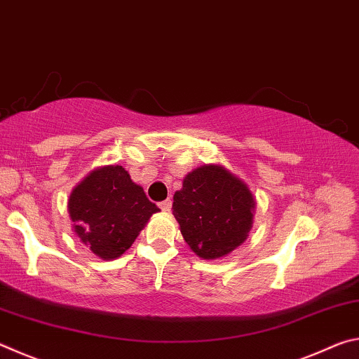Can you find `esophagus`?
Listing matches in <instances>:
<instances>
[{
  "mask_svg": "<svg viewBox=\"0 0 359 359\" xmlns=\"http://www.w3.org/2000/svg\"><path fill=\"white\" fill-rule=\"evenodd\" d=\"M158 205H160V209H161L163 212H169V210H171L172 201H171V199H165V201H161Z\"/></svg>",
  "mask_w": 359,
  "mask_h": 359,
  "instance_id": "1",
  "label": "esophagus"
}]
</instances>
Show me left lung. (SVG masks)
<instances>
[{
    "label": "left lung",
    "mask_w": 359,
    "mask_h": 359,
    "mask_svg": "<svg viewBox=\"0 0 359 359\" xmlns=\"http://www.w3.org/2000/svg\"><path fill=\"white\" fill-rule=\"evenodd\" d=\"M255 198L222 165H203L174 193L172 214L188 247L203 259H218L242 245L253 226Z\"/></svg>",
    "instance_id": "obj_1"
}]
</instances>
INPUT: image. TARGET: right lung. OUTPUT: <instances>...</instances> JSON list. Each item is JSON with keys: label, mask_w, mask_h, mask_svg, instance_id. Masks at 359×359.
I'll use <instances>...</instances> for the list:
<instances>
[{"label": "right lung", "mask_w": 359, "mask_h": 359, "mask_svg": "<svg viewBox=\"0 0 359 359\" xmlns=\"http://www.w3.org/2000/svg\"><path fill=\"white\" fill-rule=\"evenodd\" d=\"M72 231L101 259H115L136 241L150 217L160 212L123 166L93 169L69 194Z\"/></svg>", "instance_id": "add662e5"}]
</instances>
